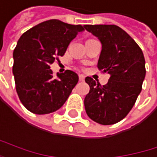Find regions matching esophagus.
Instances as JSON below:
<instances>
[{"label":"esophagus","mask_w":157,"mask_h":157,"mask_svg":"<svg viewBox=\"0 0 157 157\" xmlns=\"http://www.w3.org/2000/svg\"><path fill=\"white\" fill-rule=\"evenodd\" d=\"M78 78H79V81H84V79H85V76L84 75H78Z\"/></svg>","instance_id":"34e87169"}]
</instances>
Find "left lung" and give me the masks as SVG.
<instances>
[{"mask_svg":"<svg viewBox=\"0 0 157 157\" xmlns=\"http://www.w3.org/2000/svg\"><path fill=\"white\" fill-rule=\"evenodd\" d=\"M85 29L102 43L98 68L110 74L101 85L87 77L90 91L84 99L87 115L102 125L122 120L133 107L145 78V60L142 49L122 29L116 25H86Z\"/></svg>","mask_w":157,"mask_h":157,"instance_id":"1","label":"left lung"}]
</instances>
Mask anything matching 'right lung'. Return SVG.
<instances>
[{
	"label": "right lung",
	"mask_w": 157,
	"mask_h": 157,
	"mask_svg": "<svg viewBox=\"0 0 157 157\" xmlns=\"http://www.w3.org/2000/svg\"><path fill=\"white\" fill-rule=\"evenodd\" d=\"M84 28L51 19L31 28L18 40L13 53V74L19 99L29 111L50 114L67 100L78 76L67 70L54 78L50 65L65 54Z\"/></svg>",
	"instance_id": "1"
}]
</instances>
